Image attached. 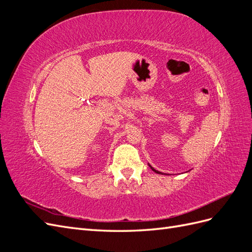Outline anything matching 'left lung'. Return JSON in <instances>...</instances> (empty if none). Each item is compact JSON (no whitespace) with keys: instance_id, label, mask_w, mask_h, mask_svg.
Returning <instances> with one entry per match:
<instances>
[{"instance_id":"obj_1","label":"left lung","mask_w":252,"mask_h":252,"mask_svg":"<svg viewBox=\"0 0 252 252\" xmlns=\"http://www.w3.org/2000/svg\"><path fill=\"white\" fill-rule=\"evenodd\" d=\"M148 165H149V164H148ZM149 167H150V168H151V170H152V171H155V172H156V173H158V174H165V173H163V172H161V171L156 170V169L154 168V167H152L151 165H149Z\"/></svg>"}]
</instances>
